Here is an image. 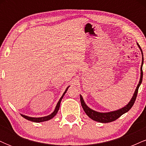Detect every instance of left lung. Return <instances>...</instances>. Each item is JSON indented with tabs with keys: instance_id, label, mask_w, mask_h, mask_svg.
<instances>
[{
	"instance_id": "8db88e82",
	"label": "left lung",
	"mask_w": 146,
	"mask_h": 146,
	"mask_svg": "<svg viewBox=\"0 0 146 146\" xmlns=\"http://www.w3.org/2000/svg\"><path fill=\"white\" fill-rule=\"evenodd\" d=\"M139 48H140L142 54V63L141 66V77H140V80L139 82L138 85H137L136 90H135V93H134L133 96L129 103L126 106H125L123 108H121V109H119L117 110H115V111H111L108 112V113H100V112H97L95 110H92L91 108H90L89 107L85 104L83 98L82 97V95H80V102H81L82 106L84 110L86 113V114L90 117V119H92L94 121L100 122V123H109V122H112L113 121L117 119L119 117H120L122 115L127 113L130 108H132V106H133L134 103H135V100H136L137 93H138V90L142 82V79H143V70H142V66H143V51H142L141 48L139 44L137 43Z\"/></svg>"
}]
</instances>
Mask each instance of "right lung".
<instances>
[{
    "label": "right lung",
    "mask_w": 146,
    "mask_h": 146,
    "mask_svg": "<svg viewBox=\"0 0 146 146\" xmlns=\"http://www.w3.org/2000/svg\"><path fill=\"white\" fill-rule=\"evenodd\" d=\"M68 86L67 88H66V90H65L64 93H63L62 96L61 97V98L60 99V100L58 101V104H57L56 106V108H55L54 111L52 113L51 115H48V116H45V117H28V116H26V115H21L22 117H23L24 118L26 119L29 120V121H33V122H37V123H39V122H42V121H48V120H50L51 119L53 118V117H54L56 116V115L57 114V113L58 112V110H59V108H60V102L62 101V99L63 98L64 95L65 93H66V92L67 91L68 88Z\"/></svg>",
    "instance_id": "obj_1"
}]
</instances>
